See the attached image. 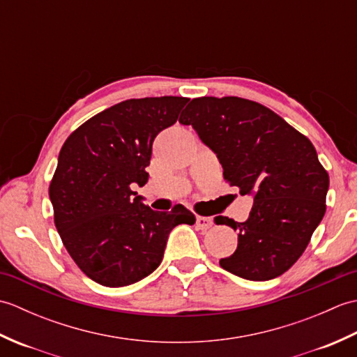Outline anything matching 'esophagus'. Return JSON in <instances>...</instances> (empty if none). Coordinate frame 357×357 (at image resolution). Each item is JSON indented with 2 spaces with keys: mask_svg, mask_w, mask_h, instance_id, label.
Segmentation results:
<instances>
[{
  "mask_svg": "<svg viewBox=\"0 0 357 357\" xmlns=\"http://www.w3.org/2000/svg\"><path fill=\"white\" fill-rule=\"evenodd\" d=\"M213 225V219L207 216H196V227L199 230H208Z\"/></svg>",
  "mask_w": 357,
  "mask_h": 357,
  "instance_id": "esophagus-1",
  "label": "esophagus"
}]
</instances>
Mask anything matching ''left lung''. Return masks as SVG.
Returning a JSON list of instances; mask_svg holds the SVG:
<instances>
[{
    "label": "left lung",
    "instance_id": "left-lung-1",
    "mask_svg": "<svg viewBox=\"0 0 357 357\" xmlns=\"http://www.w3.org/2000/svg\"><path fill=\"white\" fill-rule=\"evenodd\" d=\"M179 123L215 151L224 179L253 195L245 222L221 216L238 231V248L221 267L248 280L282 275L305 252L325 215L330 178L305 135L265 105L238 96H202Z\"/></svg>",
    "mask_w": 357,
    "mask_h": 357
}]
</instances>
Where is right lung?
<instances>
[{
    "mask_svg": "<svg viewBox=\"0 0 357 357\" xmlns=\"http://www.w3.org/2000/svg\"><path fill=\"white\" fill-rule=\"evenodd\" d=\"M183 96L127 100L87 119L59 151L49 185L55 227L75 264L104 287H126L161 264L170 231L195 224L184 206L155 211L146 185L156 135L178 121Z\"/></svg>",
    "mask_w": 357,
    "mask_h": 357,
    "instance_id": "1",
    "label": "right lung"
}]
</instances>
